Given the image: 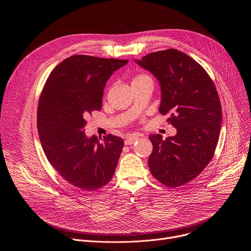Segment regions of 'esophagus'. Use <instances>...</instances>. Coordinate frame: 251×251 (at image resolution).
Segmentation results:
<instances>
[{
    "mask_svg": "<svg viewBox=\"0 0 251 251\" xmlns=\"http://www.w3.org/2000/svg\"><path fill=\"white\" fill-rule=\"evenodd\" d=\"M139 138L137 137V136H134V135H131V136H129L126 140H125V145H127V146H130V145H132V144H134V143L138 140Z\"/></svg>",
    "mask_w": 251,
    "mask_h": 251,
    "instance_id": "34e87169",
    "label": "esophagus"
}]
</instances>
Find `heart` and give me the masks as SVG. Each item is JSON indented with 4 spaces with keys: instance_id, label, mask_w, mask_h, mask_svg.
<instances>
[{
    "instance_id": "1",
    "label": "heart",
    "mask_w": 251,
    "mask_h": 251,
    "mask_svg": "<svg viewBox=\"0 0 251 251\" xmlns=\"http://www.w3.org/2000/svg\"><path fill=\"white\" fill-rule=\"evenodd\" d=\"M145 78H148V76H147V75H137V76H135V77H134V79H133V81H132V82H134V81H140V80H142V79H145Z\"/></svg>"
}]
</instances>
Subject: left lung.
<instances>
[{
  "instance_id": "8db88e82",
  "label": "left lung",
  "mask_w": 251,
  "mask_h": 251,
  "mask_svg": "<svg viewBox=\"0 0 251 251\" xmlns=\"http://www.w3.org/2000/svg\"><path fill=\"white\" fill-rule=\"evenodd\" d=\"M159 82V112L169 115L175 136L150 135L153 152L151 174L171 188L184 186L197 177L216 151L222 126L218 91L206 71L194 58L175 50L147 54L134 60Z\"/></svg>"
}]
</instances>
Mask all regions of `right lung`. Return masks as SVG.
I'll use <instances>...</instances> for the list:
<instances>
[{
	"label": "right lung",
	"mask_w": 251,
	"mask_h": 251,
	"mask_svg": "<svg viewBox=\"0 0 251 251\" xmlns=\"http://www.w3.org/2000/svg\"><path fill=\"white\" fill-rule=\"evenodd\" d=\"M127 59L73 55L50 73L38 107V132L50 165L75 187L96 191L112 178L124 147L111 134L86 136L85 117L100 111L106 81Z\"/></svg>",
	"instance_id": "right-lung-1"
}]
</instances>
